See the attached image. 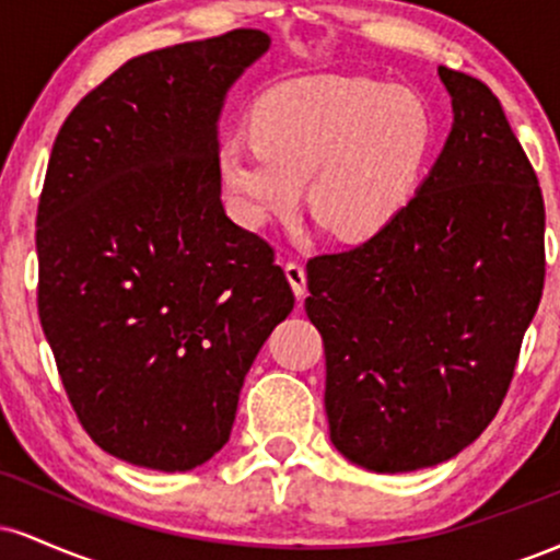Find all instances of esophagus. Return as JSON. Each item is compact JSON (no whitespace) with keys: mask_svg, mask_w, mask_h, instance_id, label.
Segmentation results:
<instances>
[{"mask_svg":"<svg viewBox=\"0 0 560 560\" xmlns=\"http://www.w3.org/2000/svg\"><path fill=\"white\" fill-rule=\"evenodd\" d=\"M284 271H287L289 284H292V289H294V298H298V300L305 298V284H307L305 268H302L298 260H287Z\"/></svg>","mask_w":560,"mask_h":560,"instance_id":"34e87169","label":"esophagus"}]
</instances>
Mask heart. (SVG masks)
<instances>
[{"label": "heart", "instance_id": "b5f03b06", "mask_svg": "<svg viewBox=\"0 0 560 560\" xmlns=\"http://www.w3.org/2000/svg\"><path fill=\"white\" fill-rule=\"evenodd\" d=\"M432 139L423 102L361 75L276 86L253 113V137L221 144L218 168L247 226L305 202L339 240H365L405 208Z\"/></svg>", "mask_w": 560, "mask_h": 560}]
</instances>
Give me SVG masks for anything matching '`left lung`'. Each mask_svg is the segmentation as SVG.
I'll return each mask as SVG.
<instances>
[{
  "label": "left lung",
  "instance_id": "left-lung-1",
  "mask_svg": "<svg viewBox=\"0 0 560 560\" xmlns=\"http://www.w3.org/2000/svg\"><path fill=\"white\" fill-rule=\"evenodd\" d=\"M453 131L369 242L307 260L334 447L378 474L458 455L490 427L545 284L537 173L487 83L440 68Z\"/></svg>",
  "mask_w": 560,
  "mask_h": 560
}]
</instances>
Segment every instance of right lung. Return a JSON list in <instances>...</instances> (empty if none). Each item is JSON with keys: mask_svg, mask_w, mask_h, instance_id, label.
<instances>
[{"mask_svg": "<svg viewBox=\"0 0 560 560\" xmlns=\"http://www.w3.org/2000/svg\"><path fill=\"white\" fill-rule=\"evenodd\" d=\"M258 28L133 57L57 133L36 213L38 318L105 453L189 471L229 442L255 355L294 307L273 247L221 202L218 115Z\"/></svg>", "mask_w": 560, "mask_h": 560, "instance_id": "right-lung-1", "label": "right lung"}]
</instances>
